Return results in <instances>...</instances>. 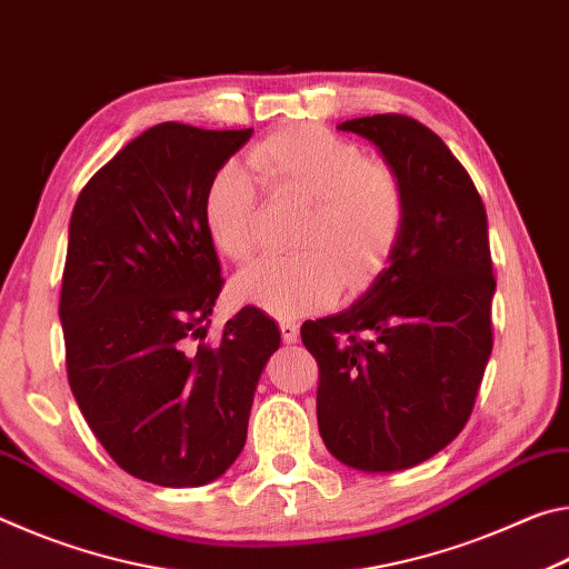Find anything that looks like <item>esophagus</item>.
I'll use <instances>...</instances> for the list:
<instances>
[{
  "mask_svg": "<svg viewBox=\"0 0 569 569\" xmlns=\"http://www.w3.org/2000/svg\"><path fill=\"white\" fill-rule=\"evenodd\" d=\"M278 329H281V339L286 343L298 341V323L296 321H281V323H278Z\"/></svg>",
  "mask_w": 569,
  "mask_h": 569,
  "instance_id": "esophagus-1",
  "label": "esophagus"
}]
</instances>
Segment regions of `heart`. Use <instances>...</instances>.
Wrapping results in <instances>:
<instances>
[{
  "mask_svg": "<svg viewBox=\"0 0 569 569\" xmlns=\"http://www.w3.org/2000/svg\"><path fill=\"white\" fill-rule=\"evenodd\" d=\"M248 166L273 196L306 203V213L291 238L298 253L240 273L233 283L240 301L293 319L329 306L339 288L359 291L387 268L409 213L403 180L387 162L321 124L301 122L258 140ZM203 220L228 261L248 263L258 253V186L248 170L226 162L210 176Z\"/></svg>",
  "mask_w": 569,
  "mask_h": 569,
  "instance_id": "heart-1",
  "label": "heart"
}]
</instances>
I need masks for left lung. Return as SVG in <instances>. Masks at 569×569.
<instances>
[{
    "instance_id": "8db88e82",
    "label": "left lung",
    "mask_w": 569,
    "mask_h": 569,
    "mask_svg": "<svg viewBox=\"0 0 569 569\" xmlns=\"http://www.w3.org/2000/svg\"><path fill=\"white\" fill-rule=\"evenodd\" d=\"M379 146L407 188V226L389 266L351 308L306 321L319 363L326 449L361 471L417 467L475 409L492 353L495 273L487 213L445 140L407 114L339 124Z\"/></svg>"
}]
</instances>
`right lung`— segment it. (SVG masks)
<instances>
[{
    "mask_svg": "<svg viewBox=\"0 0 569 569\" xmlns=\"http://www.w3.org/2000/svg\"><path fill=\"white\" fill-rule=\"evenodd\" d=\"M250 132L160 122L94 172L72 210L67 379L108 455L150 485L200 487L233 465L256 383L281 346L256 306L208 341L223 276L203 192Z\"/></svg>",
    "mask_w": 569,
    "mask_h": 569,
    "instance_id": "right-lung-1",
    "label": "right lung"
}]
</instances>
